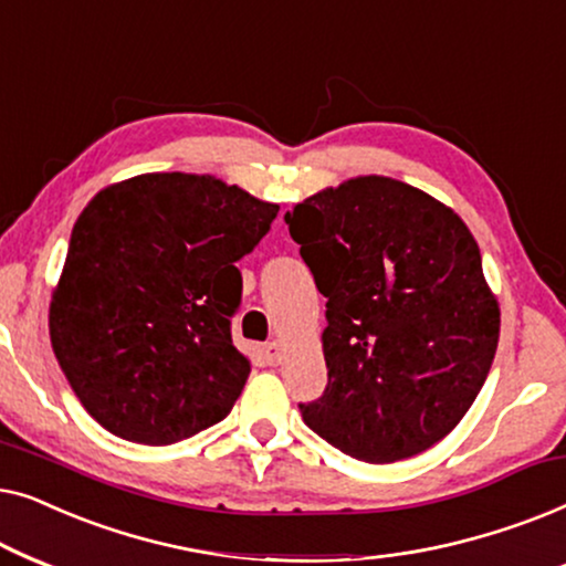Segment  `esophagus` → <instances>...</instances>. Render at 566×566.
I'll list each match as a JSON object with an SVG mask.
<instances>
[{
	"mask_svg": "<svg viewBox=\"0 0 566 566\" xmlns=\"http://www.w3.org/2000/svg\"><path fill=\"white\" fill-rule=\"evenodd\" d=\"M262 355H265V360H268V366H277V363L283 360V347H281V343H268L265 347H262Z\"/></svg>",
	"mask_w": 566,
	"mask_h": 566,
	"instance_id": "esophagus-1",
	"label": "esophagus"
}]
</instances>
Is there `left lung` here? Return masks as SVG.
<instances>
[{
  "label": "left lung",
  "mask_w": 566,
  "mask_h": 566,
  "mask_svg": "<svg viewBox=\"0 0 566 566\" xmlns=\"http://www.w3.org/2000/svg\"><path fill=\"white\" fill-rule=\"evenodd\" d=\"M327 298V389L298 405L329 446L389 463L443 440L500 339L482 254L459 216L391 177H355L285 213Z\"/></svg>",
  "instance_id": "left-lung-1"
}]
</instances>
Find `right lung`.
I'll return each instance as SVG.
<instances>
[{
    "mask_svg": "<svg viewBox=\"0 0 566 566\" xmlns=\"http://www.w3.org/2000/svg\"><path fill=\"white\" fill-rule=\"evenodd\" d=\"M275 216L211 175H138L90 200L49 327L66 381L105 430L172 446L231 412L250 376L231 343L237 262Z\"/></svg>",
    "mask_w": 566,
    "mask_h": 566,
    "instance_id": "obj_1",
    "label": "right lung"
}]
</instances>
